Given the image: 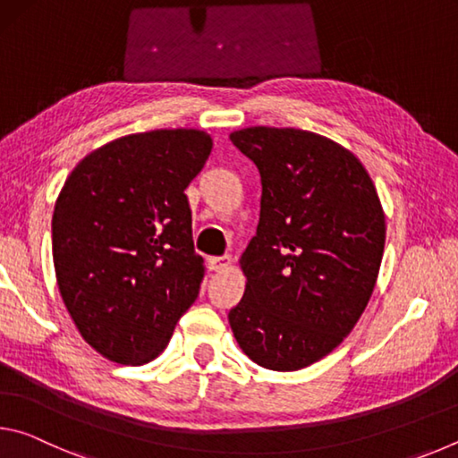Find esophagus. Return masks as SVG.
Listing matches in <instances>:
<instances>
[{
    "mask_svg": "<svg viewBox=\"0 0 458 458\" xmlns=\"http://www.w3.org/2000/svg\"><path fill=\"white\" fill-rule=\"evenodd\" d=\"M232 265V259L230 257H212L208 259V267L212 270H226Z\"/></svg>",
    "mask_w": 458,
    "mask_h": 458,
    "instance_id": "obj_1",
    "label": "esophagus"
}]
</instances>
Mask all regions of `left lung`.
Listing matches in <instances>:
<instances>
[{"label": "left lung", "mask_w": 458, "mask_h": 458, "mask_svg": "<svg viewBox=\"0 0 458 458\" xmlns=\"http://www.w3.org/2000/svg\"><path fill=\"white\" fill-rule=\"evenodd\" d=\"M230 141L262 183L232 333L262 368H307L350 335L374 293L386 242L376 185L350 149L311 131L248 127Z\"/></svg>", "instance_id": "left-lung-1"}]
</instances>
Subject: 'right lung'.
Returning <instances> with one entry per match:
<instances>
[{"mask_svg": "<svg viewBox=\"0 0 458 458\" xmlns=\"http://www.w3.org/2000/svg\"><path fill=\"white\" fill-rule=\"evenodd\" d=\"M212 151L198 129H157L98 147L72 169L52 216L62 301L90 347L123 366L165 350L198 299L185 188Z\"/></svg>", "mask_w": 458, "mask_h": 458, "instance_id": "add662e5", "label": "right lung"}]
</instances>
